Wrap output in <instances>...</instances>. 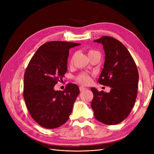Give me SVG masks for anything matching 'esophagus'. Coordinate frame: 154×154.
I'll return each instance as SVG.
<instances>
[{"instance_id":"obj_1","label":"esophagus","mask_w":154,"mask_h":154,"mask_svg":"<svg viewBox=\"0 0 154 154\" xmlns=\"http://www.w3.org/2000/svg\"><path fill=\"white\" fill-rule=\"evenodd\" d=\"M80 88V91L81 92H82V91H83L86 89V88L84 87H83V86H80V88Z\"/></svg>"}]
</instances>
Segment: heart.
<instances>
[{"label":"heart","mask_w":154,"mask_h":154,"mask_svg":"<svg viewBox=\"0 0 154 154\" xmlns=\"http://www.w3.org/2000/svg\"><path fill=\"white\" fill-rule=\"evenodd\" d=\"M96 53H98V52L94 51V50H92V49L89 50L88 51V57H91L92 54H94ZM76 80H77L78 82L82 83V84L86 85V84H88V83H89V82H91V77L88 74L82 72L80 74H79L78 75L76 76Z\"/></svg>","instance_id":"heart-1"}]
</instances>
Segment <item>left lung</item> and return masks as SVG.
Wrapping results in <instances>:
<instances>
[{
	"instance_id": "obj_1",
	"label": "left lung",
	"mask_w": 154,
	"mask_h": 154,
	"mask_svg": "<svg viewBox=\"0 0 154 154\" xmlns=\"http://www.w3.org/2000/svg\"><path fill=\"white\" fill-rule=\"evenodd\" d=\"M103 45L104 67L100 84L111 87L110 92L91 88V107L95 118L106 125L119 123L128 117L136 100L139 73L132 57L125 46L113 37L103 36L94 40Z\"/></svg>"
}]
</instances>
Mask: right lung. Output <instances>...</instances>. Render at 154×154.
Listing matches in <instances>:
<instances>
[{
	"mask_svg": "<svg viewBox=\"0 0 154 154\" xmlns=\"http://www.w3.org/2000/svg\"><path fill=\"white\" fill-rule=\"evenodd\" d=\"M80 44L51 41L44 44L30 60L24 74L23 96L29 112L45 128H58L69 119L80 90L68 83L63 91L54 87L67 70L70 48Z\"/></svg>",
	"mask_w": 154,
	"mask_h": 154,
	"instance_id": "obj_1",
	"label": "right lung"
}]
</instances>
